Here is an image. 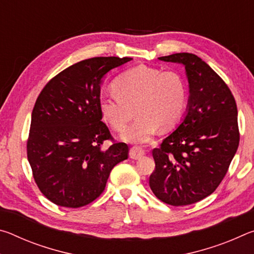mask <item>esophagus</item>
I'll list each match as a JSON object with an SVG mask.
<instances>
[{
  "label": "esophagus",
  "mask_w": 254,
  "mask_h": 254,
  "mask_svg": "<svg viewBox=\"0 0 254 254\" xmlns=\"http://www.w3.org/2000/svg\"><path fill=\"white\" fill-rule=\"evenodd\" d=\"M130 158L137 160V159L142 158L144 156V150L140 147H133L130 149Z\"/></svg>",
  "instance_id": "obj_1"
}]
</instances>
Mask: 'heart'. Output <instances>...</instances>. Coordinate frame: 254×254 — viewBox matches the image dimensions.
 <instances>
[{
    "mask_svg": "<svg viewBox=\"0 0 254 254\" xmlns=\"http://www.w3.org/2000/svg\"><path fill=\"white\" fill-rule=\"evenodd\" d=\"M115 97L98 103L104 121L123 131L134 113L136 120L121 135L131 143H147L158 127L168 130L179 122L186 105V87L175 71L136 66L120 75L112 84ZM135 112H133L132 111Z\"/></svg>",
    "mask_w": 254,
    "mask_h": 254,
    "instance_id": "heart-1",
    "label": "heart"
}]
</instances>
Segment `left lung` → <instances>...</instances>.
I'll return each instance as SVG.
<instances>
[{"label": "left lung", "mask_w": 254, "mask_h": 254, "mask_svg": "<svg viewBox=\"0 0 254 254\" xmlns=\"http://www.w3.org/2000/svg\"><path fill=\"white\" fill-rule=\"evenodd\" d=\"M159 60L185 67L189 97L182 122L153 149L156 170L149 185L163 203L194 204L214 192L239 147L238 109L223 79L196 55L174 54Z\"/></svg>", "instance_id": "left-lung-1"}]
</instances>
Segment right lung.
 I'll return each mask as SVG.
<instances>
[{"mask_svg":"<svg viewBox=\"0 0 254 254\" xmlns=\"http://www.w3.org/2000/svg\"><path fill=\"white\" fill-rule=\"evenodd\" d=\"M132 58L95 57L54 77L34 104L27 142L33 178L47 198L77 208L95 200L111 170L127 159L124 142L103 149L111 140L98 107L107 72Z\"/></svg>","mask_w":254,"mask_h":254,"instance_id":"1","label":"right lung"}]
</instances>
